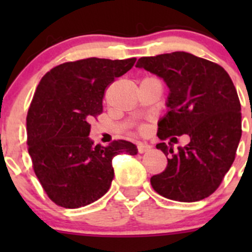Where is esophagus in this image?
<instances>
[{"instance_id": "esophagus-1", "label": "esophagus", "mask_w": 252, "mask_h": 252, "mask_svg": "<svg viewBox=\"0 0 252 252\" xmlns=\"http://www.w3.org/2000/svg\"><path fill=\"white\" fill-rule=\"evenodd\" d=\"M151 145L149 144H144V142H138V151L139 154H145L149 150H151Z\"/></svg>"}]
</instances>
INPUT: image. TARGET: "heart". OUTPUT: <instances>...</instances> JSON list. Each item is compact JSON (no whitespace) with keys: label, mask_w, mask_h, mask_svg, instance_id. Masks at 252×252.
<instances>
[{"label":"heart","mask_w":252,"mask_h":252,"mask_svg":"<svg viewBox=\"0 0 252 252\" xmlns=\"http://www.w3.org/2000/svg\"><path fill=\"white\" fill-rule=\"evenodd\" d=\"M140 131H145V126H140Z\"/></svg>","instance_id":"obj_1"}]
</instances>
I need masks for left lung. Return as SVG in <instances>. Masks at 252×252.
I'll use <instances>...</instances> for the list:
<instances>
[{"mask_svg": "<svg viewBox=\"0 0 252 252\" xmlns=\"http://www.w3.org/2000/svg\"><path fill=\"white\" fill-rule=\"evenodd\" d=\"M136 67L163 78L171 90L169 110L157 131L162 142L156 145L168 163L152 175V188L180 202L210 196L232 167L241 138L240 101L229 74L217 63L183 51L141 57ZM183 133L190 141L178 152L164 142Z\"/></svg>", "mask_w": 252, "mask_h": 252, "instance_id": "8db88e82", "label": "left lung"}]
</instances>
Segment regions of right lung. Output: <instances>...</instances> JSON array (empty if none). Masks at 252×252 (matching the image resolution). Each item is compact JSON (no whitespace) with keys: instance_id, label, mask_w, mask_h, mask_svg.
Returning <instances> with one entry per match:
<instances>
[{"instance_id":"obj_1","label":"right lung","mask_w":252,"mask_h":252,"mask_svg":"<svg viewBox=\"0 0 252 252\" xmlns=\"http://www.w3.org/2000/svg\"><path fill=\"white\" fill-rule=\"evenodd\" d=\"M135 61L65 62L40 80L27 116L28 151L42 189L56 205L79 208L98 200L113 180L112 158L138 152L130 141L101 147L89 139V122L102 113L106 89Z\"/></svg>"}]
</instances>
